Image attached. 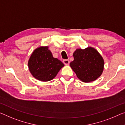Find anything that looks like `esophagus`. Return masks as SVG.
<instances>
[{
	"label": "esophagus",
	"instance_id": "1",
	"mask_svg": "<svg viewBox=\"0 0 125 125\" xmlns=\"http://www.w3.org/2000/svg\"><path fill=\"white\" fill-rule=\"evenodd\" d=\"M63 62L64 64L66 65H68L69 64V60H67V59H65V60H63Z\"/></svg>",
	"mask_w": 125,
	"mask_h": 125
}]
</instances>
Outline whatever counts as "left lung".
<instances>
[{"label":"left lung","instance_id":"obj_1","mask_svg":"<svg viewBox=\"0 0 125 125\" xmlns=\"http://www.w3.org/2000/svg\"><path fill=\"white\" fill-rule=\"evenodd\" d=\"M73 56L74 60L70 63V66L82 82L94 81L102 74L104 60L94 48L76 49L73 53Z\"/></svg>","mask_w":125,"mask_h":125}]
</instances>
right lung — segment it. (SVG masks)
Returning <instances> with one entry per match:
<instances>
[{"instance_id":"1","label":"right lung","mask_w":125,"mask_h":125,"mask_svg":"<svg viewBox=\"0 0 125 125\" xmlns=\"http://www.w3.org/2000/svg\"><path fill=\"white\" fill-rule=\"evenodd\" d=\"M28 68L33 77L42 82L53 79L64 64L54 58L48 46H41L34 50L28 62Z\"/></svg>"}]
</instances>
